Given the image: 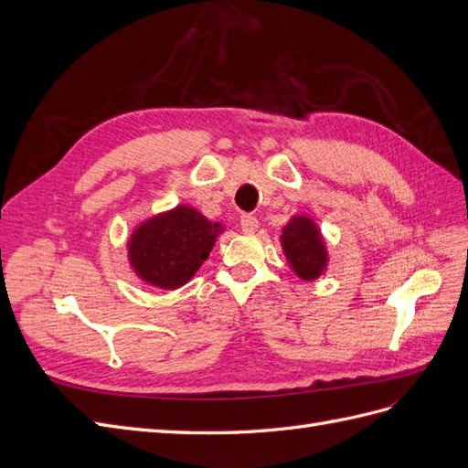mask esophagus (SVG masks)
<instances>
[{"mask_svg": "<svg viewBox=\"0 0 468 468\" xmlns=\"http://www.w3.org/2000/svg\"><path fill=\"white\" fill-rule=\"evenodd\" d=\"M239 226H242L244 232H256L258 218L251 215H242V218H239Z\"/></svg>", "mask_w": 468, "mask_h": 468, "instance_id": "1", "label": "esophagus"}]
</instances>
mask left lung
<instances>
[{"label": "left lung", "mask_w": 468, "mask_h": 468, "mask_svg": "<svg viewBox=\"0 0 468 468\" xmlns=\"http://www.w3.org/2000/svg\"><path fill=\"white\" fill-rule=\"evenodd\" d=\"M281 244L296 275L306 281L320 277L328 263V256H325V246L313 220L306 217L291 218L282 229Z\"/></svg>", "instance_id": "8db88e82"}]
</instances>
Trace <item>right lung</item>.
<instances>
[{"instance_id":"right-lung-1","label":"right lung","mask_w":468,"mask_h":468,"mask_svg":"<svg viewBox=\"0 0 468 468\" xmlns=\"http://www.w3.org/2000/svg\"><path fill=\"white\" fill-rule=\"evenodd\" d=\"M222 232L191 207H176L140 224L129 244L131 265L140 279L160 289H177L195 275Z\"/></svg>"}]
</instances>
